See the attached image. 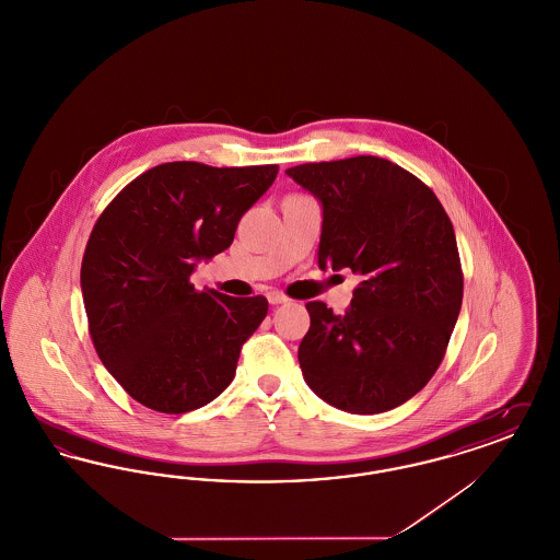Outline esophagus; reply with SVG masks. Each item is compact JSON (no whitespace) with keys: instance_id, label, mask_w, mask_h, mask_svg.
Returning <instances> with one entry per match:
<instances>
[{"instance_id":"1","label":"esophagus","mask_w":560,"mask_h":560,"mask_svg":"<svg viewBox=\"0 0 560 560\" xmlns=\"http://www.w3.org/2000/svg\"><path fill=\"white\" fill-rule=\"evenodd\" d=\"M267 298L270 304H283V302H288V295L281 292H268Z\"/></svg>"}]
</instances>
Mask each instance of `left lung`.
Wrapping results in <instances>:
<instances>
[{
  "label": "left lung",
  "instance_id": "8db88e82",
  "mask_svg": "<svg viewBox=\"0 0 560 560\" xmlns=\"http://www.w3.org/2000/svg\"><path fill=\"white\" fill-rule=\"evenodd\" d=\"M323 206L319 267L361 277L345 315L308 302L298 348L311 390L348 413L411 399L439 370L462 308L452 220L430 188L372 155L285 170Z\"/></svg>",
  "mask_w": 560,
  "mask_h": 560
}]
</instances>
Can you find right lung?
I'll list each match as a JSON object with an SVG mask.
<instances>
[{
    "label": "right lung",
    "instance_id": "1",
    "mask_svg": "<svg viewBox=\"0 0 560 560\" xmlns=\"http://www.w3.org/2000/svg\"><path fill=\"white\" fill-rule=\"evenodd\" d=\"M277 172L161 163L96 220L81 260L88 327L103 365L140 405L187 413L233 382L241 347L267 317V298L199 292L190 275L233 243L241 215Z\"/></svg>",
    "mask_w": 560,
    "mask_h": 560
}]
</instances>
